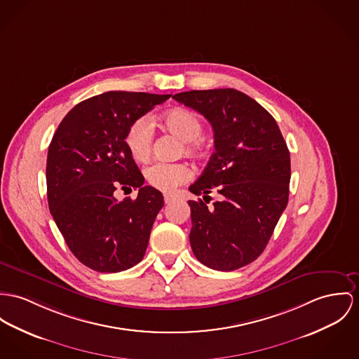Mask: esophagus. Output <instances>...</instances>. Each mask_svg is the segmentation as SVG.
Here are the masks:
<instances>
[{"label":"esophagus","instance_id":"obj_1","mask_svg":"<svg viewBox=\"0 0 359 359\" xmlns=\"http://www.w3.org/2000/svg\"><path fill=\"white\" fill-rule=\"evenodd\" d=\"M164 201H165L166 205H169V203H172V202L175 201V198H173L172 195H165V196H164Z\"/></svg>","mask_w":359,"mask_h":359}]
</instances>
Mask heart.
<instances>
[{"mask_svg": "<svg viewBox=\"0 0 359 359\" xmlns=\"http://www.w3.org/2000/svg\"><path fill=\"white\" fill-rule=\"evenodd\" d=\"M161 124L166 131L172 133L183 140L184 153L191 157H198L202 153L201 135L203 124L201 118L186 108H173L165 111L161 117ZM124 143L135 161H144L151 153L153 130L146 117L134 120L124 135ZM144 179L147 183L164 193L173 191L177 186L186 183L191 177V170L186 164H168L154 163L144 168Z\"/></svg>", "mask_w": 359, "mask_h": 359, "instance_id": "b5f03b06", "label": "heart"}]
</instances>
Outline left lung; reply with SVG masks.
<instances>
[{
  "instance_id": "obj_1",
  "label": "left lung",
  "mask_w": 359,
  "mask_h": 359,
  "mask_svg": "<svg viewBox=\"0 0 359 359\" xmlns=\"http://www.w3.org/2000/svg\"><path fill=\"white\" fill-rule=\"evenodd\" d=\"M173 98L201 113L215 133V153L190 186V243L199 262L231 272L257 259L288 203L291 161L276 120L235 88L193 90ZM219 201L209 208L205 196ZM212 199V198H210Z\"/></svg>"
}]
</instances>
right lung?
I'll use <instances>...</instances> for the list:
<instances>
[{
	"label": "right lung",
	"mask_w": 359,
	"mask_h": 359,
	"mask_svg": "<svg viewBox=\"0 0 359 359\" xmlns=\"http://www.w3.org/2000/svg\"><path fill=\"white\" fill-rule=\"evenodd\" d=\"M170 95L108 91L84 100L60 123L48 151V202L72 254L93 271L116 273L142 261L164 196L128 153V126ZM138 188L117 201L118 189Z\"/></svg>",
	"instance_id": "obj_1"
}]
</instances>
